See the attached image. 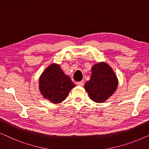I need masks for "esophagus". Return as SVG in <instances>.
Here are the masks:
<instances>
[{"mask_svg": "<svg viewBox=\"0 0 149 149\" xmlns=\"http://www.w3.org/2000/svg\"><path fill=\"white\" fill-rule=\"evenodd\" d=\"M77 85H78V86L82 87V86H83V85H84V83H83V81H79V82L77 83Z\"/></svg>", "mask_w": 149, "mask_h": 149, "instance_id": "esophagus-1", "label": "esophagus"}]
</instances>
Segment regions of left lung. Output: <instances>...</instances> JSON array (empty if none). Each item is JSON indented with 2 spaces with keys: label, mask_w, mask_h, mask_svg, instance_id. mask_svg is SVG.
Returning a JSON list of instances; mask_svg holds the SVG:
<instances>
[{
  "label": "left lung",
  "mask_w": 149,
  "mask_h": 149,
  "mask_svg": "<svg viewBox=\"0 0 149 149\" xmlns=\"http://www.w3.org/2000/svg\"><path fill=\"white\" fill-rule=\"evenodd\" d=\"M118 83L113 68L107 63L101 62L92 66L90 79L85 83L84 87L89 98L95 102L102 103L115 92Z\"/></svg>",
  "instance_id": "left-lung-1"
}]
</instances>
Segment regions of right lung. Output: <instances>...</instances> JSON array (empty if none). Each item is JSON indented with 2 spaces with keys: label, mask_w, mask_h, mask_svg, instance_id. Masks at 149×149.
Here are the masks:
<instances>
[{
  "label": "right lung",
  "mask_w": 149,
  "mask_h": 149,
  "mask_svg": "<svg viewBox=\"0 0 149 149\" xmlns=\"http://www.w3.org/2000/svg\"><path fill=\"white\" fill-rule=\"evenodd\" d=\"M74 87L69 76L56 63L47 67L38 80V89L43 98L54 104L64 101Z\"/></svg>",
  "instance_id": "add662e5"
}]
</instances>
